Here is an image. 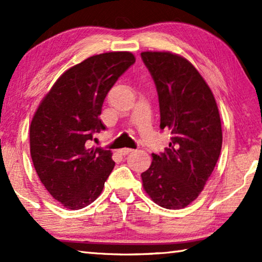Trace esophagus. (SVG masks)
Wrapping results in <instances>:
<instances>
[{
    "label": "esophagus",
    "mask_w": 262,
    "mask_h": 262,
    "mask_svg": "<svg viewBox=\"0 0 262 262\" xmlns=\"http://www.w3.org/2000/svg\"><path fill=\"white\" fill-rule=\"evenodd\" d=\"M132 151H134V150H132V149L124 148V149H120V150H119V154H120V155H127V154H130V152H132Z\"/></svg>",
    "instance_id": "34e87169"
}]
</instances>
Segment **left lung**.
<instances>
[{"mask_svg":"<svg viewBox=\"0 0 262 262\" xmlns=\"http://www.w3.org/2000/svg\"><path fill=\"white\" fill-rule=\"evenodd\" d=\"M159 95L161 130L171 131L164 152L152 154L143 187L157 205L181 209L198 198L222 149L220 112L198 70L170 52H142Z\"/></svg>","mask_w":262,"mask_h":262,"instance_id":"1","label":"left lung"}]
</instances>
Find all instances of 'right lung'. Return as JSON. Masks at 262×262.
<instances>
[{"label": "right lung", "mask_w": 262, "mask_h": 262, "mask_svg": "<svg viewBox=\"0 0 262 262\" xmlns=\"http://www.w3.org/2000/svg\"><path fill=\"white\" fill-rule=\"evenodd\" d=\"M135 62L130 52L89 57L56 81L34 114L32 161L45 188L67 209L94 202L113 170L112 152L89 148V142L106 130L100 114L107 93Z\"/></svg>", "instance_id": "1"}]
</instances>
